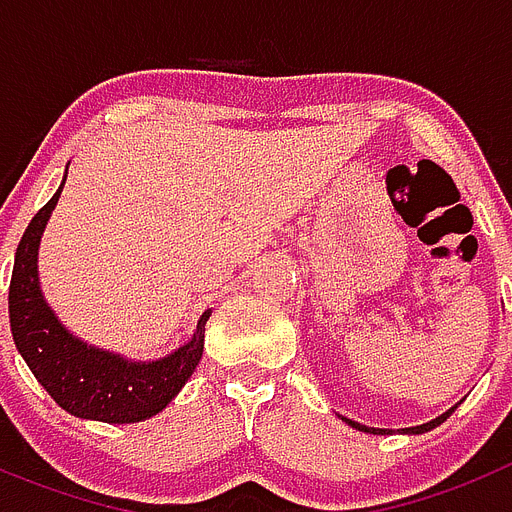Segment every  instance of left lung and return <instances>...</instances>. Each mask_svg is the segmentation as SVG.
I'll list each match as a JSON object with an SVG mask.
<instances>
[{
  "label": "left lung",
  "instance_id": "8db88e82",
  "mask_svg": "<svg viewBox=\"0 0 512 512\" xmlns=\"http://www.w3.org/2000/svg\"><path fill=\"white\" fill-rule=\"evenodd\" d=\"M459 404H461V402H459ZM459 404H453L451 410H448V412H443V415H438V417H435V420H430V422H422V425H415V428H404L402 433H407V435H420V433H428V430L438 428V425H441V422L446 420V417L451 415V412L456 410V407H459ZM342 422H348L350 428L361 430V433H373V435H386V433H391V430H386V428H368V425H363V422H355V420H350V417H342Z\"/></svg>",
  "mask_w": 512,
  "mask_h": 512
}]
</instances>
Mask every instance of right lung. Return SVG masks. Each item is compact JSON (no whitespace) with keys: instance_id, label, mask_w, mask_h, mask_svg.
<instances>
[{"instance_id":"obj_1","label":"right lung","mask_w":512,"mask_h":512,"mask_svg":"<svg viewBox=\"0 0 512 512\" xmlns=\"http://www.w3.org/2000/svg\"><path fill=\"white\" fill-rule=\"evenodd\" d=\"M64 182L51 201L35 213L17 244L10 283L12 340L38 384L69 415L113 425L149 420L180 394L201 363L211 309L203 311L185 345L157 361H131L66 330L43 296L38 278L41 237L59 203Z\"/></svg>"}]
</instances>
